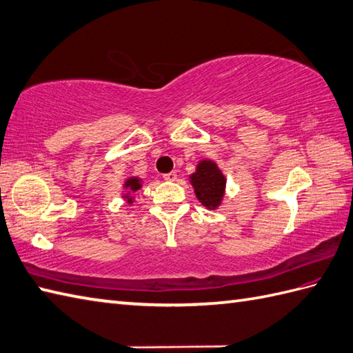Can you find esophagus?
Masks as SVG:
<instances>
[{"label":"esophagus","instance_id":"obj_1","mask_svg":"<svg viewBox=\"0 0 353 353\" xmlns=\"http://www.w3.org/2000/svg\"><path fill=\"white\" fill-rule=\"evenodd\" d=\"M163 179H164V181H175V179H176V172H169V174H164Z\"/></svg>","mask_w":353,"mask_h":353}]
</instances>
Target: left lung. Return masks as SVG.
<instances>
[{
	"label": "left lung",
	"instance_id": "obj_1",
	"mask_svg": "<svg viewBox=\"0 0 353 353\" xmlns=\"http://www.w3.org/2000/svg\"><path fill=\"white\" fill-rule=\"evenodd\" d=\"M190 183L198 201L208 210H216L222 203L226 179L213 160H201L196 172L190 175Z\"/></svg>",
	"mask_w": 353,
	"mask_h": 353
}]
</instances>
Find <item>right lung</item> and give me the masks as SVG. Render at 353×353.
I'll use <instances>...</instances> for the list:
<instances>
[{
  "label": "right lung",
  "instance_id": "right-lung-1",
  "mask_svg": "<svg viewBox=\"0 0 353 353\" xmlns=\"http://www.w3.org/2000/svg\"><path fill=\"white\" fill-rule=\"evenodd\" d=\"M123 187H125V189H127V190H130V192H137V190L140 189V187H142V179H139L137 176H131V178L127 179V181L123 183ZM123 198L128 201V203L132 202L131 193H125Z\"/></svg>",
  "mask_w": 353,
  "mask_h": 353
}]
</instances>
